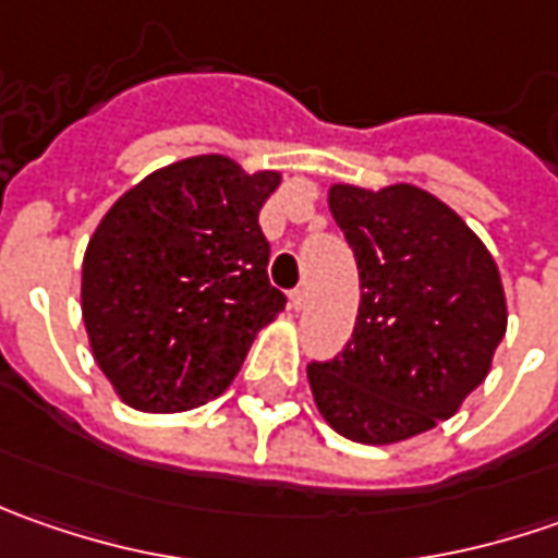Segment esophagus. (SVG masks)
Listing matches in <instances>:
<instances>
[{
    "instance_id": "34e87169",
    "label": "esophagus",
    "mask_w": 558,
    "mask_h": 558,
    "mask_svg": "<svg viewBox=\"0 0 558 558\" xmlns=\"http://www.w3.org/2000/svg\"><path fill=\"white\" fill-rule=\"evenodd\" d=\"M304 304H307V289L289 291V307H291V311H304Z\"/></svg>"
}]
</instances>
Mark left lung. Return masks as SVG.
<instances>
[{
    "label": "left lung",
    "instance_id": "8db88e82",
    "mask_svg": "<svg viewBox=\"0 0 558 558\" xmlns=\"http://www.w3.org/2000/svg\"><path fill=\"white\" fill-rule=\"evenodd\" d=\"M329 210L360 269L344 351L311 363L313 400L338 435L397 444L450 418L506 335L500 269L460 214L425 189L338 183Z\"/></svg>",
    "mask_w": 558,
    "mask_h": 558
}]
</instances>
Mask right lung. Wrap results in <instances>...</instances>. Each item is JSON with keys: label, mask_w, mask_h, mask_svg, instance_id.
Here are the masks:
<instances>
[{"label": "right lung", "mask_w": 558, "mask_h": 558, "mask_svg": "<svg viewBox=\"0 0 558 558\" xmlns=\"http://www.w3.org/2000/svg\"><path fill=\"white\" fill-rule=\"evenodd\" d=\"M276 170L198 155L148 173L101 217L83 257V323L98 369L142 413L220 397L254 335L286 307L269 286L260 207Z\"/></svg>", "instance_id": "add662e5"}]
</instances>
